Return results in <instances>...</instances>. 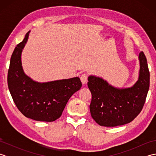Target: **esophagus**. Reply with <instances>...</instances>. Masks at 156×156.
<instances>
[{"label":"esophagus","mask_w":156,"mask_h":156,"mask_svg":"<svg viewBox=\"0 0 156 156\" xmlns=\"http://www.w3.org/2000/svg\"><path fill=\"white\" fill-rule=\"evenodd\" d=\"M80 80L82 83L85 84L88 82V76L87 74H83L80 76Z\"/></svg>","instance_id":"1"}]
</instances>
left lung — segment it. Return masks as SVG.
I'll return each mask as SVG.
<instances>
[{"mask_svg":"<svg viewBox=\"0 0 156 156\" xmlns=\"http://www.w3.org/2000/svg\"><path fill=\"white\" fill-rule=\"evenodd\" d=\"M139 78L131 87L117 88L103 78L88 76V87L92 94L90 114L99 125H125L133 121L142 110L150 88V72L143 51L139 55Z\"/></svg>","mask_w":156,"mask_h":156,"instance_id":"obj_1","label":"left lung"}]
</instances>
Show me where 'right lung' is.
Segmentation results:
<instances>
[{
	"label": "right lung",
	"mask_w": 156,
	"mask_h": 156,
	"mask_svg": "<svg viewBox=\"0 0 156 156\" xmlns=\"http://www.w3.org/2000/svg\"><path fill=\"white\" fill-rule=\"evenodd\" d=\"M29 31L16 46L8 71V87L15 104L26 117L38 121L51 122L61 117L72 96L80 89L78 77L47 82H38L25 74L21 54Z\"/></svg>",
	"instance_id": "obj_1"
}]
</instances>
